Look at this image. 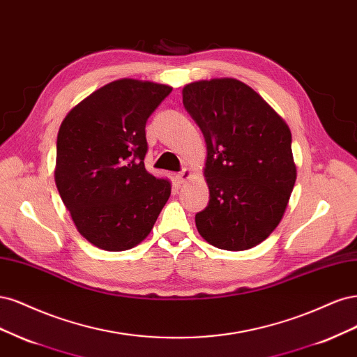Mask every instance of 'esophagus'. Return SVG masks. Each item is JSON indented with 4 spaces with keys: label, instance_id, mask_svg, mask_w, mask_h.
<instances>
[{
    "label": "esophagus",
    "instance_id": "esophagus-1",
    "mask_svg": "<svg viewBox=\"0 0 357 357\" xmlns=\"http://www.w3.org/2000/svg\"><path fill=\"white\" fill-rule=\"evenodd\" d=\"M191 178V172L188 169H182L181 172H178L176 174V181L178 183H183L187 179Z\"/></svg>",
    "mask_w": 357,
    "mask_h": 357
}]
</instances>
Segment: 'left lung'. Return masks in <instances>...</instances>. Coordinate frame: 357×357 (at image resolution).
<instances>
[{
    "instance_id": "left-lung-1",
    "label": "left lung",
    "mask_w": 357,
    "mask_h": 357,
    "mask_svg": "<svg viewBox=\"0 0 357 357\" xmlns=\"http://www.w3.org/2000/svg\"><path fill=\"white\" fill-rule=\"evenodd\" d=\"M182 102L208 145L209 203L195 213L199 233L225 250L257 246L279 225L295 185L289 128L234 78L190 83Z\"/></svg>"
}]
</instances>
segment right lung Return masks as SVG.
<instances>
[{"label": "right lung", "mask_w": 357, "mask_h": 357, "mask_svg": "<svg viewBox=\"0 0 357 357\" xmlns=\"http://www.w3.org/2000/svg\"><path fill=\"white\" fill-rule=\"evenodd\" d=\"M172 87L123 78L70 111L56 142L54 179L73 221L91 245L136 246L169 200L170 182L148 174L145 126Z\"/></svg>", "instance_id": "obj_1"}]
</instances>
